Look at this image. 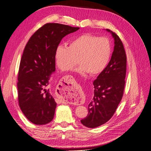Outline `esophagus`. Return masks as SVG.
Segmentation results:
<instances>
[{
	"label": "esophagus",
	"instance_id": "1",
	"mask_svg": "<svg viewBox=\"0 0 151 151\" xmlns=\"http://www.w3.org/2000/svg\"><path fill=\"white\" fill-rule=\"evenodd\" d=\"M67 77V78H68ZM65 81H66V83H67V85L68 86V84H69V83H70V81H69V80H67V79H65Z\"/></svg>",
	"mask_w": 151,
	"mask_h": 151
}]
</instances>
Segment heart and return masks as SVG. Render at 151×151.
I'll list each match as a JSON object with an SVG mask.
<instances>
[{
    "label": "heart",
    "instance_id": "heart-1",
    "mask_svg": "<svg viewBox=\"0 0 151 151\" xmlns=\"http://www.w3.org/2000/svg\"><path fill=\"white\" fill-rule=\"evenodd\" d=\"M111 55V44L107 37L84 34L70 40L68 46H58L54 53L57 66L66 71L79 63L76 71L80 74L96 76L108 65Z\"/></svg>",
    "mask_w": 151,
    "mask_h": 151
}]
</instances>
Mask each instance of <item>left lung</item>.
<instances>
[{
    "instance_id": "8db88e82",
    "label": "left lung",
    "mask_w": 151,
    "mask_h": 151,
    "mask_svg": "<svg viewBox=\"0 0 151 151\" xmlns=\"http://www.w3.org/2000/svg\"><path fill=\"white\" fill-rule=\"evenodd\" d=\"M114 39V50L108 65L93 82L94 96L88 105V114L81 120L93 129L104 124L113 116L123 97L125 84L127 57L118 36L109 29Z\"/></svg>"
}]
</instances>
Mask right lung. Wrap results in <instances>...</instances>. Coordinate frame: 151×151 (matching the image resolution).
<instances>
[{
    "mask_svg": "<svg viewBox=\"0 0 151 151\" xmlns=\"http://www.w3.org/2000/svg\"><path fill=\"white\" fill-rule=\"evenodd\" d=\"M79 29L47 23L32 35L26 45L18 73V101L22 112L34 124L45 125L53 120L57 103L50 84L55 72V50L64 36Z\"/></svg>",
    "mask_w": 151,
    "mask_h": 151,
    "instance_id": "1",
    "label": "right lung"
}]
</instances>
